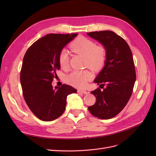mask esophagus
I'll return each instance as SVG.
<instances>
[{"label":"esophagus","mask_w":156,"mask_h":156,"mask_svg":"<svg viewBox=\"0 0 156 156\" xmlns=\"http://www.w3.org/2000/svg\"><path fill=\"white\" fill-rule=\"evenodd\" d=\"M77 92L79 93H83L84 94H87L88 93V92L87 90H78Z\"/></svg>","instance_id":"esophagus-1"}]
</instances>
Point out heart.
<instances>
[{"label": "heart", "instance_id": "1", "mask_svg": "<svg viewBox=\"0 0 156 156\" xmlns=\"http://www.w3.org/2000/svg\"><path fill=\"white\" fill-rule=\"evenodd\" d=\"M70 49L85 57V64L90 69L98 71L105 65L107 57L106 48L103 45H96L95 42L87 37H78L71 44ZM58 60L61 68H68L69 56L66 50L63 49L60 52ZM91 77V73L87 70H75L67 75L66 81L71 85L81 88L85 87Z\"/></svg>", "mask_w": 156, "mask_h": 156}]
</instances>
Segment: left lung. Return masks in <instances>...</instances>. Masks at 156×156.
I'll use <instances>...</instances> for the list:
<instances>
[{
    "label": "left lung",
    "instance_id": "left-lung-1",
    "mask_svg": "<svg viewBox=\"0 0 156 156\" xmlns=\"http://www.w3.org/2000/svg\"><path fill=\"white\" fill-rule=\"evenodd\" d=\"M87 35L98 41L107 49L105 66L94 80L103 91L97 88L91 92L96 101L88 107L91 114L107 120L116 116L128 102L133 92L136 73L133 55L127 42L109 30L88 32Z\"/></svg>",
    "mask_w": 156,
    "mask_h": 156
}]
</instances>
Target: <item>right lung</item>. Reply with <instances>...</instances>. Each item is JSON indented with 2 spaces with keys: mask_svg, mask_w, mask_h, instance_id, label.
Masks as SVG:
<instances>
[{
  "mask_svg": "<svg viewBox=\"0 0 156 156\" xmlns=\"http://www.w3.org/2000/svg\"><path fill=\"white\" fill-rule=\"evenodd\" d=\"M78 34H50L35 41L23 60L20 81L23 95L30 110L43 121H52L63 114L67 96L77 90L64 84L53 88L60 69L58 55Z\"/></svg>",
  "mask_w": 156,
  "mask_h": 156,
  "instance_id": "obj_1",
  "label": "right lung"
}]
</instances>
